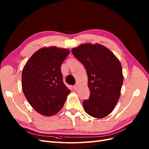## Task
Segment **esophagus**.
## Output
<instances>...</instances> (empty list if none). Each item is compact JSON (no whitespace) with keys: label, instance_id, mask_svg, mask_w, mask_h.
I'll use <instances>...</instances> for the list:
<instances>
[{"label":"esophagus","instance_id":"1","mask_svg":"<svg viewBox=\"0 0 149 149\" xmlns=\"http://www.w3.org/2000/svg\"><path fill=\"white\" fill-rule=\"evenodd\" d=\"M73 89L75 90V91H76V90H77V89H78V84H76L75 85L73 86Z\"/></svg>","mask_w":149,"mask_h":149}]
</instances>
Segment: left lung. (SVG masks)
<instances>
[{
	"instance_id": "obj_1",
	"label": "left lung",
	"mask_w": 149,
	"mask_h": 149,
	"mask_svg": "<svg viewBox=\"0 0 149 149\" xmlns=\"http://www.w3.org/2000/svg\"><path fill=\"white\" fill-rule=\"evenodd\" d=\"M73 55L84 66L89 99L83 102L86 112L101 119L114 110L120 95L124 76L118 58L101 44L84 43L73 48Z\"/></svg>"
}]
</instances>
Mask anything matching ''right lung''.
Listing matches in <instances>:
<instances>
[{
    "label": "right lung",
    "mask_w": 149,
    "mask_h": 149,
    "mask_svg": "<svg viewBox=\"0 0 149 149\" xmlns=\"http://www.w3.org/2000/svg\"><path fill=\"white\" fill-rule=\"evenodd\" d=\"M70 50L44 47L35 52L22 74V87L31 106L45 116L57 114L70 93L63 81L61 66Z\"/></svg>",
    "instance_id": "add662e5"
}]
</instances>
